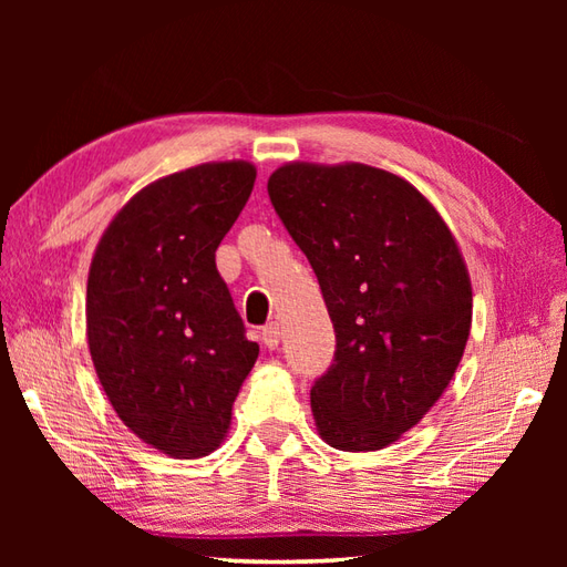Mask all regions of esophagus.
I'll list each match as a JSON object with an SVG mask.
<instances>
[{"mask_svg":"<svg viewBox=\"0 0 567 567\" xmlns=\"http://www.w3.org/2000/svg\"><path fill=\"white\" fill-rule=\"evenodd\" d=\"M280 339H282V329H280V323H277V321H270L268 327H262V343L268 346L270 351H272V348L280 346Z\"/></svg>","mask_w":567,"mask_h":567,"instance_id":"obj_1","label":"esophagus"}]
</instances>
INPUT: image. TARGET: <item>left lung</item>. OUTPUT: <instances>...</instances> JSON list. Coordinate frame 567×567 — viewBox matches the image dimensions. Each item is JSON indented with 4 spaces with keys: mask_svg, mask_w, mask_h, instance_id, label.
I'll list each match as a JSON object with an SVG mask.
<instances>
[{
    "mask_svg": "<svg viewBox=\"0 0 567 567\" xmlns=\"http://www.w3.org/2000/svg\"><path fill=\"white\" fill-rule=\"evenodd\" d=\"M272 207L317 272L336 331L311 388L331 449H388L449 388L473 327V285L436 207L404 177L363 163H285Z\"/></svg>",
    "mask_w": 567,
    "mask_h": 567,
    "instance_id": "1",
    "label": "left lung"
}]
</instances>
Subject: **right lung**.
I'll return each instance as SVG.
<instances>
[{
    "instance_id": "right-lung-1",
    "label": "right lung",
    "mask_w": 567,
    "mask_h": 567,
    "mask_svg": "<svg viewBox=\"0 0 567 567\" xmlns=\"http://www.w3.org/2000/svg\"><path fill=\"white\" fill-rule=\"evenodd\" d=\"M256 183L248 161L202 163L138 189L104 228L87 275V346L128 431L171 457L224 443L258 343L214 252Z\"/></svg>"
}]
</instances>
